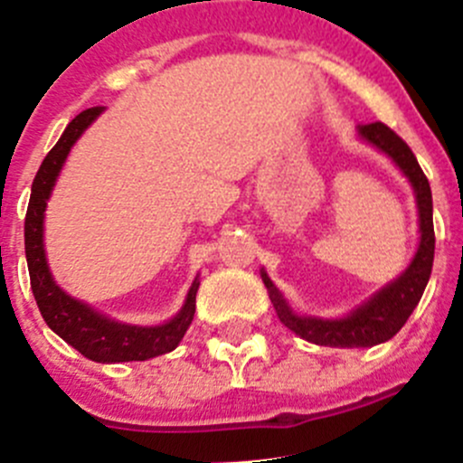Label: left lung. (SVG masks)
<instances>
[{"label": "left lung", "mask_w": 463, "mask_h": 463, "mask_svg": "<svg viewBox=\"0 0 463 463\" xmlns=\"http://www.w3.org/2000/svg\"><path fill=\"white\" fill-rule=\"evenodd\" d=\"M357 136L366 145L375 146L380 154L387 156L393 165L410 181L419 208V246L407 264L405 271L393 278L389 285L375 291L371 298L357 305L355 309L339 318H321L298 314L282 296V291L273 285L269 273L260 269L264 287L269 291L278 318L289 327L300 339L317 345H330V348H371V345L384 344L392 339L398 330L407 323L411 312L419 305L425 287H428L430 273L434 262V223H432V190L420 169L419 160L411 154L410 146L396 136L383 122L364 124L357 127Z\"/></svg>", "instance_id": "obj_1"}]
</instances>
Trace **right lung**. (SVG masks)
Masks as SVG:
<instances>
[{
    "instance_id": "obj_1",
    "label": "right lung",
    "mask_w": 463,
    "mask_h": 463,
    "mask_svg": "<svg viewBox=\"0 0 463 463\" xmlns=\"http://www.w3.org/2000/svg\"><path fill=\"white\" fill-rule=\"evenodd\" d=\"M101 112V106L79 112L67 124L61 140L49 151L35 174L24 222L26 264H29L31 289H33L40 314L62 341H67L83 357L101 362V364L145 362L151 357L165 355L181 344L192 318H194L199 276L192 282L183 307L172 318L158 323V326H133V323L115 321V318L97 312L88 303L74 298L62 287H58L49 271L47 250H44V210H47L49 196H52L71 146Z\"/></svg>"
}]
</instances>
